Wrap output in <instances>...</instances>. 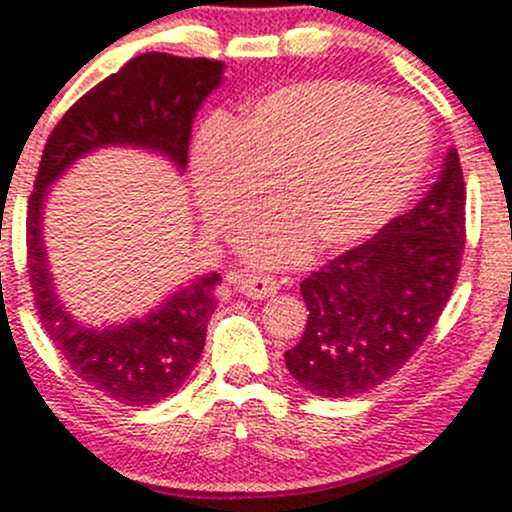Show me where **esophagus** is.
Instances as JSON below:
<instances>
[{"label": "esophagus", "instance_id": "34e87169", "mask_svg": "<svg viewBox=\"0 0 512 512\" xmlns=\"http://www.w3.org/2000/svg\"><path fill=\"white\" fill-rule=\"evenodd\" d=\"M233 284H238V289L245 297L250 299H267L274 297L279 292V282L272 277H252V274H235Z\"/></svg>", "mask_w": 512, "mask_h": 512}]
</instances>
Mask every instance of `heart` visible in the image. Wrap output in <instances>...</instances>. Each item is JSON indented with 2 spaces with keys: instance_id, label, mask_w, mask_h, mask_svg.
Here are the masks:
<instances>
[{
  "instance_id": "heart-1",
  "label": "heart",
  "mask_w": 512,
  "mask_h": 512,
  "mask_svg": "<svg viewBox=\"0 0 512 512\" xmlns=\"http://www.w3.org/2000/svg\"><path fill=\"white\" fill-rule=\"evenodd\" d=\"M432 129L412 102L358 80H299L223 117L193 144L191 181L213 233L238 230L274 188L279 206L238 245L260 267L346 250L385 228L422 181Z\"/></svg>"
}]
</instances>
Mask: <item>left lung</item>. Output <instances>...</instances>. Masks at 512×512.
<instances>
[{
    "label": "left lung",
    "instance_id": "8db88e82",
    "mask_svg": "<svg viewBox=\"0 0 512 512\" xmlns=\"http://www.w3.org/2000/svg\"><path fill=\"white\" fill-rule=\"evenodd\" d=\"M464 242V174L451 147L410 213L301 282L309 319L284 353L292 378L319 397H353L392 378L437 326Z\"/></svg>",
    "mask_w": 512,
    "mask_h": 512
}]
</instances>
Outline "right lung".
I'll return each mask as SVG.
<instances>
[{"instance_id":"add662e5","label":"right lung","mask_w":512,"mask_h":512,"mask_svg":"<svg viewBox=\"0 0 512 512\" xmlns=\"http://www.w3.org/2000/svg\"><path fill=\"white\" fill-rule=\"evenodd\" d=\"M225 63L142 53L85 93L63 115L43 147L26 213L29 282L41 324L80 380L129 407L174 395L196 368L215 311L218 272L184 287L125 324L85 326L58 299L43 242V208L51 186L78 159L105 147H132L166 157L184 174L188 139L203 100L223 83Z\"/></svg>"}]
</instances>
